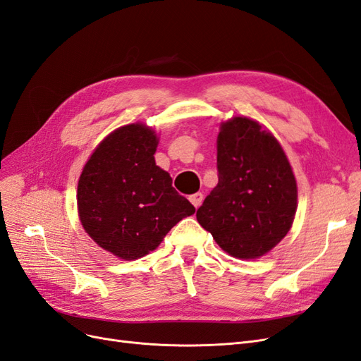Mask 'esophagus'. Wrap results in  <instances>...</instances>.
Returning <instances> with one entry per match:
<instances>
[{"label":"esophagus","instance_id":"1","mask_svg":"<svg viewBox=\"0 0 361 361\" xmlns=\"http://www.w3.org/2000/svg\"><path fill=\"white\" fill-rule=\"evenodd\" d=\"M202 201H204V195H202V193H200V192H197V193H195V195H192V196H190V202L193 204V207H195V208L200 207V205L202 204Z\"/></svg>","mask_w":361,"mask_h":361}]
</instances>
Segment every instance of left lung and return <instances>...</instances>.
Returning a JSON list of instances; mask_svg holds the SVG:
<instances>
[{"mask_svg":"<svg viewBox=\"0 0 361 361\" xmlns=\"http://www.w3.org/2000/svg\"><path fill=\"white\" fill-rule=\"evenodd\" d=\"M217 171L197 222L231 257H262L288 234L297 212V183L283 148L259 123L232 117L220 124Z\"/></svg>","mask_w":361,"mask_h":361,"instance_id":"obj_1","label":"left lung"}]
</instances>
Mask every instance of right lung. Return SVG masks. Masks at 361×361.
Masks as SVG:
<instances>
[{
	"label": "right lung",
	"instance_id": "add662e5",
	"mask_svg": "<svg viewBox=\"0 0 361 361\" xmlns=\"http://www.w3.org/2000/svg\"><path fill=\"white\" fill-rule=\"evenodd\" d=\"M159 137L135 123L109 133L97 145L78 183V213L87 234L126 261L145 257L195 207L172 188L159 168Z\"/></svg>",
	"mask_w": 361,
	"mask_h": 361
}]
</instances>
